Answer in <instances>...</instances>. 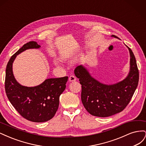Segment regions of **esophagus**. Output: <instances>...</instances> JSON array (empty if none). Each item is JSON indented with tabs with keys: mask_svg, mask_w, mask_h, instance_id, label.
<instances>
[{
	"mask_svg": "<svg viewBox=\"0 0 146 146\" xmlns=\"http://www.w3.org/2000/svg\"><path fill=\"white\" fill-rule=\"evenodd\" d=\"M76 80H77V78H76V77H75L74 76H70L69 77V82H75V81H76Z\"/></svg>",
	"mask_w": 146,
	"mask_h": 146,
	"instance_id": "34e87169",
	"label": "esophagus"
}]
</instances>
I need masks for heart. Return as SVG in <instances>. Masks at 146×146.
Here are the masks:
<instances>
[{"label":"heart","instance_id":"1","mask_svg":"<svg viewBox=\"0 0 146 146\" xmlns=\"http://www.w3.org/2000/svg\"><path fill=\"white\" fill-rule=\"evenodd\" d=\"M53 63H54V64L55 66H59V65H60L59 61L57 60H54V61H53Z\"/></svg>","mask_w":146,"mask_h":146}]
</instances>
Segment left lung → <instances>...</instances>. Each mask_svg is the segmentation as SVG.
I'll return each mask as SVG.
<instances>
[{
  "instance_id": "left-lung-1",
  "label": "left lung",
  "mask_w": 146,
  "mask_h": 146,
  "mask_svg": "<svg viewBox=\"0 0 146 146\" xmlns=\"http://www.w3.org/2000/svg\"><path fill=\"white\" fill-rule=\"evenodd\" d=\"M111 36L118 38L115 35ZM130 68L127 77L113 85H105L94 78L82 65L74 70L82 85L81 99L91 115L105 117L121 112L129 104L138 85L139 70L133 52L129 47Z\"/></svg>"
}]
</instances>
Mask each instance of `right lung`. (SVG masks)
<instances>
[{"mask_svg":"<svg viewBox=\"0 0 146 146\" xmlns=\"http://www.w3.org/2000/svg\"><path fill=\"white\" fill-rule=\"evenodd\" d=\"M36 42L30 41L13 55L6 68L5 89L8 100L21 115L34 122L49 121L58 108L59 98L64 91L68 77L48 78L34 87L20 85L13 73V63L16 56L29 48H38Z\"/></svg>","mask_w":146,"mask_h":146,"instance_id":"1","label":"right lung"}]
</instances>
